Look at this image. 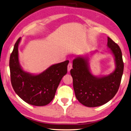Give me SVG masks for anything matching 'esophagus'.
<instances>
[{
    "instance_id": "34e87169",
    "label": "esophagus",
    "mask_w": 131,
    "mask_h": 131,
    "mask_svg": "<svg viewBox=\"0 0 131 131\" xmlns=\"http://www.w3.org/2000/svg\"><path fill=\"white\" fill-rule=\"evenodd\" d=\"M72 64L71 63H69L68 65V71L69 72L70 71H71V69H72Z\"/></svg>"
}]
</instances>
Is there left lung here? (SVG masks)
Listing matches in <instances>:
<instances>
[{
	"mask_svg": "<svg viewBox=\"0 0 131 131\" xmlns=\"http://www.w3.org/2000/svg\"><path fill=\"white\" fill-rule=\"evenodd\" d=\"M107 46L113 54L115 63V69L110 74L95 76L92 73L89 56L91 57L97 50L91 51L90 55L78 56L73 60V69L70 72L75 96L86 107H94L106 104L113 98L120 86L124 67L121 50L109 37Z\"/></svg>",
	"mask_w": 131,
	"mask_h": 131,
	"instance_id": "left-lung-1",
	"label": "left lung"
}]
</instances>
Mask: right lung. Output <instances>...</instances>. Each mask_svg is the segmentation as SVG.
<instances>
[{"mask_svg":"<svg viewBox=\"0 0 131 131\" xmlns=\"http://www.w3.org/2000/svg\"><path fill=\"white\" fill-rule=\"evenodd\" d=\"M19 38L15 44L9 60L10 80L16 94L24 102L36 106H46L55 95L59 85L67 73L69 60L53 64L40 73L23 69L19 60Z\"/></svg>","mask_w":131,"mask_h":131,"instance_id":"right-lung-1","label":"right lung"}]
</instances>
